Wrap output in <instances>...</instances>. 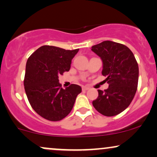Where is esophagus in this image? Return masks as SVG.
I'll return each mask as SVG.
<instances>
[{
	"label": "esophagus",
	"mask_w": 157,
	"mask_h": 157,
	"mask_svg": "<svg viewBox=\"0 0 157 157\" xmlns=\"http://www.w3.org/2000/svg\"><path fill=\"white\" fill-rule=\"evenodd\" d=\"M89 87H88V86H82V90H88L89 89Z\"/></svg>",
	"instance_id": "34e87169"
}]
</instances>
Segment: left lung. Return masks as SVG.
<instances>
[{"label": "left lung", "instance_id": "left-lung-1", "mask_svg": "<svg viewBox=\"0 0 157 157\" xmlns=\"http://www.w3.org/2000/svg\"><path fill=\"white\" fill-rule=\"evenodd\" d=\"M91 50L101 58V71L108 88L98 90L99 97L93 101L98 112L105 116H114L129 107L137 91L139 68L135 56L125 45L105 41L92 46Z\"/></svg>", "mask_w": 157, "mask_h": 157}]
</instances>
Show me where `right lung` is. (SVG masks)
<instances>
[{"instance_id": "add662e5", "label": "right lung", "mask_w": 157, "mask_h": 157, "mask_svg": "<svg viewBox=\"0 0 157 157\" xmlns=\"http://www.w3.org/2000/svg\"><path fill=\"white\" fill-rule=\"evenodd\" d=\"M78 51L44 45L28 58L25 90L32 108L45 119L58 121L67 116L82 91L75 84L63 89L58 80L60 75L69 71L71 60Z\"/></svg>"}]
</instances>
